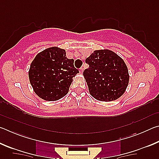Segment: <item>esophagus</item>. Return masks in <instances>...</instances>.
Instances as JSON below:
<instances>
[{
  "label": "esophagus",
  "mask_w": 159,
  "mask_h": 159,
  "mask_svg": "<svg viewBox=\"0 0 159 159\" xmlns=\"http://www.w3.org/2000/svg\"><path fill=\"white\" fill-rule=\"evenodd\" d=\"M79 72H80V74H83V68H80V69H79Z\"/></svg>",
  "instance_id": "obj_1"
}]
</instances>
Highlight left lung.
Instances as JSON below:
<instances>
[{
  "label": "left lung",
  "mask_w": 159,
  "mask_h": 159,
  "mask_svg": "<svg viewBox=\"0 0 159 159\" xmlns=\"http://www.w3.org/2000/svg\"><path fill=\"white\" fill-rule=\"evenodd\" d=\"M89 67L83 72L88 90L97 100L111 102L120 98L129 83L128 69L116 53L96 50L85 60Z\"/></svg>",
  "instance_id": "8db88e82"
}]
</instances>
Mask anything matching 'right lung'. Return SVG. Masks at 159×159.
Listing matches in <instances>:
<instances>
[{
    "mask_svg": "<svg viewBox=\"0 0 159 159\" xmlns=\"http://www.w3.org/2000/svg\"><path fill=\"white\" fill-rule=\"evenodd\" d=\"M68 59L66 50L50 47L38 53L29 70V82L34 93L45 101H57L69 92L73 78L79 73Z\"/></svg>",
    "mask_w": 159,
    "mask_h": 159,
    "instance_id": "right-lung-1",
    "label": "right lung"
}]
</instances>
